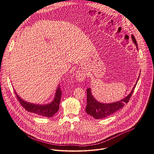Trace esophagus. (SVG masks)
I'll return each instance as SVG.
<instances>
[{"label":"esophagus","instance_id":"1","mask_svg":"<svg viewBox=\"0 0 154 154\" xmlns=\"http://www.w3.org/2000/svg\"><path fill=\"white\" fill-rule=\"evenodd\" d=\"M75 77H76V80H77V82H82L84 81L85 79L86 78V74L84 72L81 71H79L76 73Z\"/></svg>","mask_w":154,"mask_h":154}]
</instances>
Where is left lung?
Here are the masks:
<instances>
[{"mask_svg":"<svg viewBox=\"0 0 154 154\" xmlns=\"http://www.w3.org/2000/svg\"><path fill=\"white\" fill-rule=\"evenodd\" d=\"M131 39H132L133 42L135 44V45L138 49V45L137 41L134 35H131ZM140 74L139 77L137 79L136 83L134 86L132 90L130 93L124 98L112 103H102L97 100L92 94L91 88L87 89V105L85 109V111L87 114L90 115L94 118L96 119H103L106 117H108L116 113L120 109H121L125 103H128L129 99L133 93V91L135 89V86L138 81Z\"/></svg>","mask_w":154,"mask_h":154,"instance_id":"left-lung-1","label":"left lung"}]
</instances>
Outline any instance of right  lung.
Wrapping results in <instances>:
<instances>
[{"label": "right lung", "instance_id": "obj_1", "mask_svg": "<svg viewBox=\"0 0 154 154\" xmlns=\"http://www.w3.org/2000/svg\"><path fill=\"white\" fill-rule=\"evenodd\" d=\"M14 91L16 96L17 99L19 100L20 104L23 105L27 111L30 113L36 114L40 116L51 118L58 111L61 96V91L60 85H58L57 88L54 99L51 102L45 104L33 103L27 102L19 96L16 91Z\"/></svg>", "mask_w": 154, "mask_h": 154}]
</instances>
